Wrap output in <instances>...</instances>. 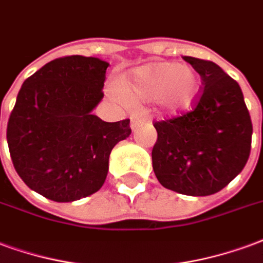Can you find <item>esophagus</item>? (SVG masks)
<instances>
[{
	"label": "esophagus",
	"mask_w": 263,
	"mask_h": 263,
	"mask_svg": "<svg viewBox=\"0 0 263 263\" xmlns=\"http://www.w3.org/2000/svg\"><path fill=\"white\" fill-rule=\"evenodd\" d=\"M140 124V118L137 116V115H134L133 118H132V123H130V126H132V129H136L137 126Z\"/></svg>",
	"instance_id": "1"
}]
</instances>
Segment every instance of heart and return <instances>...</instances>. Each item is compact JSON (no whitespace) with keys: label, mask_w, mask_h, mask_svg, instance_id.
Here are the masks:
<instances>
[{"label":"heart","mask_w":263,"mask_h":263,"mask_svg":"<svg viewBox=\"0 0 263 263\" xmlns=\"http://www.w3.org/2000/svg\"><path fill=\"white\" fill-rule=\"evenodd\" d=\"M120 90L110 89L113 98L123 101L157 102L168 115H179L193 109L202 93V80L192 67L162 61L134 68L120 84Z\"/></svg>","instance_id":"heart-1"}]
</instances>
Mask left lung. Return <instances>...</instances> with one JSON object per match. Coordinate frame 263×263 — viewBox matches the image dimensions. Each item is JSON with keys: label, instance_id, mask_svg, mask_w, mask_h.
<instances>
[{"label": "left lung", "instance_id": "1", "mask_svg": "<svg viewBox=\"0 0 263 263\" xmlns=\"http://www.w3.org/2000/svg\"><path fill=\"white\" fill-rule=\"evenodd\" d=\"M202 77V95L192 112L155 122L151 157L157 179L187 196L220 192L244 170L252 122L238 82L216 63L185 55Z\"/></svg>", "mask_w": 263, "mask_h": 263}]
</instances>
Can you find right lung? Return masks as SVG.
<instances>
[{
	"mask_svg": "<svg viewBox=\"0 0 263 263\" xmlns=\"http://www.w3.org/2000/svg\"><path fill=\"white\" fill-rule=\"evenodd\" d=\"M108 67L97 57L67 55L25 80L7 141L21 179L42 196L64 203L98 192L110 151L132 133L129 119L109 123L92 115Z\"/></svg>",
	"mask_w": 263,
	"mask_h": 263,
	"instance_id": "1",
	"label": "right lung"
}]
</instances>
